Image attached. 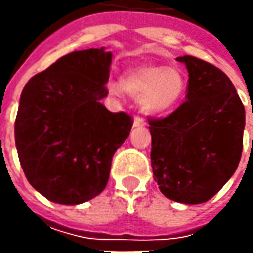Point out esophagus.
I'll return each mask as SVG.
<instances>
[{
	"mask_svg": "<svg viewBox=\"0 0 253 253\" xmlns=\"http://www.w3.org/2000/svg\"><path fill=\"white\" fill-rule=\"evenodd\" d=\"M146 125V122L143 118H141L139 115H136L135 118H133V126H145Z\"/></svg>",
	"mask_w": 253,
	"mask_h": 253,
	"instance_id": "esophagus-1",
	"label": "esophagus"
}]
</instances>
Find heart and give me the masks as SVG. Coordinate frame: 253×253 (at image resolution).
<instances>
[{"mask_svg": "<svg viewBox=\"0 0 253 253\" xmlns=\"http://www.w3.org/2000/svg\"><path fill=\"white\" fill-rule=\"evenodd\" d=\"M114 95L122 91L139 98L142 108L152 114H165L174 110L186 95L187 79L177 67L158 64L135 66L122 74L121 83H110Z\"/></svg>", "mask_w": 253, "mask_h": 253, "instance_id": "1", "label": "heart"}]
</instances>
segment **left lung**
<instances>
[{
  "mask_svg": "<svg viewBox=\"0 0 253 253\" xmlns=\"http://www.w3.org/2000/svg\"><path fill=\"white\" fill-rule=\"evenodd\" d=\"M186 101L165 118H149L153 177L168 199L200 204L215 196L238 168L245 108L228 76L194 56H181Z\"/></svg>",
  "mask_w": 253,
  "mask_h": 253,
  "instance_id": "left-lung-1",
  "label": "left lung"
}]
</instances>
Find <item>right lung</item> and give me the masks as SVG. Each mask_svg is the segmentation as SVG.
Wrapping results in <instances>:
<instances>
[{
    "mask_svg": "<svg viewBox=\"0 0 253 253\" xmlns=\"http://www.w3.org/2000/svg\"><path fill=\"white\" fill-rule=\"evenodd\" d=\"M111 52L66 54L35 74L22 90L15 145L31 186L59 204H80L105 189L115 151L128 138L132 118L108 111Z\"/></svg>",
    "mask_w": 253,
    "mask_h": 253,
    "instance_id": "obj_1",
    "label": "right lung"
}]
</instances>
